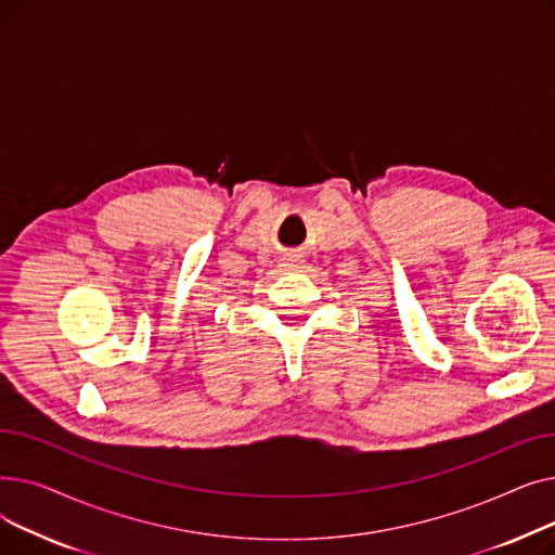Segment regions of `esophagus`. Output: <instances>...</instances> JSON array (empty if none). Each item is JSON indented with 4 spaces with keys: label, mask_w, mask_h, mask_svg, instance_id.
I'll return each instance as SVG.
<instances>
[{
    "label": "esophagus",
    "mask_w": 555,
    "mask_h": 555,
    "mask_svg": "<svg viewBox=\"0 0 555 555\" xmlns=\"http://www.w3.org/2000/svg\"><path fill=\"white\" fill-rule=\"evenodd\" d=\"M285 266L299 268V266H301V256H287V258H285Z\"/></svg>",
    "instance_id": "obj_1"
}]
</instances>
